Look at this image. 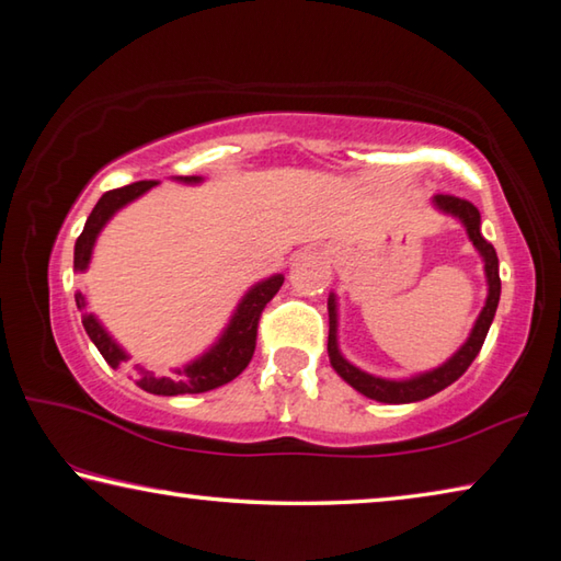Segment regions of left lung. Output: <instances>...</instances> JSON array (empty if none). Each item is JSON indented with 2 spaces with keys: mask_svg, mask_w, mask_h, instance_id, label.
I'll return each instance as SVG.
<instances>
[{
  "mask_svg": "<svg viewBox=\"0 0 561 561\" xmlns=\"http://www.w3.org/2000/svg\"><path fill=\"white\" fill-rule=\"evenodd\" d=\"M436 208L444 213H451L458 220L463 222L468 230V238L476 245V250L483 254L485 260V277H488V299L485 307L478 316V321L471 331V339L463 343V348L458 351L449 363H444L442 368H436L432 373H424L420 378L412 380H382L375 378V375H368L355 368L348 360L343 358L339 353V343H335V301L333 297L329 299V358L331 365L335 368V373L348 382L355 390L363 392L365 397L378 402H387V404H404V402H420L432 397L436 392H442L444 387H449L451 382H456L461 375L468 370V365L476 360V355L481 353L483 341L488 335V329H491L493 316L497 309V301H501V274H497V254L495 248L481 236V213L473 206L471 201L466 198H456L449 196V193H439L434 196Z\"/></svg>",
  "mask_w": 561,
  "mask_h": 561,
  "instance_id": "1",
  "label": "left lung"
}]
</instances>
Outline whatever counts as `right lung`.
<instances>
[{
  "mask_svg": "<svg viewBox=\"0 0 561 561\" xmlns=\"http://www.w3.org/2000/svg\"><path fill=\"white\" fill-rule=\"evenodd\" d=\"M181 181H201L198 176H181ZM157 186V181H137L129 183V186H122L115 191H107L103 198L98 201V206L90 213L85 220V228L76 240V257L73 264L76 270H85L90 252H93L98 232L103 230L105 222L112 218V213L125 206V203L135 201L141 193ZM284 284L282 274L272 277L267 282L257 284V287L248 291V297L240 301V307L232 316L228 331L222 333V339L213 345V348L201 355L198 360H193L186 368H179L171 375H157L154 370L141 368L135 365V382L145 392L151 394H198L216 390V387L236 380L238 375L248 368V363L254 355V345H257V325L262 319V311L267 304L274 299V294L279 291ZM76 304L78 309L83 311V325L90 335V341L98 345V351L103 353V358L112 365V368H119L122 363L127 360V353L119 348V345L110 339L103 325L98 323L93 313L85 311V297L76 291Z\"/></svg>",
  "mask_w": 561,
  "mask_h": 561,
  "instance_id": "obj_1",
  "label": "right lung"
}]
</instances>
